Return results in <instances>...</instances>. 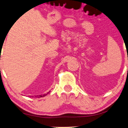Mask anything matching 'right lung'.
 <instances>
[{"label": "right lung", "instance_id": "add662e5", "mask_svg": "<svg viewBox=\"0 0 128 128\" xmlns=\"http://www.w3.org/2000/svg\"><path fill=\"white\" fill-rule=\"evenodd\" d=\"M49 92H48L46 94H41V95H40V96H35V97H38V98H41V97H43V96H46V94H49ZM31 97H34V96H31Z\"/></svg>", "mask_w": 128, "mask_h": 128}]
</instances>
